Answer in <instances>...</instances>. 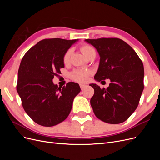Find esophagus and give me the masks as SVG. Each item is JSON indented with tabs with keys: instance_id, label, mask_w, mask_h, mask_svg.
<instances>
[{
	"instance_id": "obj_1",
	"label": "esophagus",
	"mask_w": 160,
	"mask_h": 160,
	"mask_svg": "<svg viewBox=\"0 0 160 160\" xmlns=\"http://www.w3.org/2000/svg\"><path fill=\"white\" fill-rule=\"evenodd\" d=\"M79 85H80V88H81V89H83L85 88V87L87 86V85H85V84H80Z\"/></svg>"
}]
</instances>
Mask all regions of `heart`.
Instances as JSON below:
<instances>
[{"label": "heart", "mask_w": 160, "mask_h": 160, "mask_svg": "<svg viewBox=\"0 0 160 160\" xmlns=\"http://www.w3.org/2000/svg\"><path fill=\"white\" fill-rule=\"evenodd\" d=\"M80 50L83 52V54L88 58H89L93 54H96L94 48L89 45H82L80 47ZM71 52V49H69L63 55V57H62V62L65 65H67L69 62ZM91 75V71L90 70L84 69H76L71 72L69 76L72 81L79 82V83H85V82H87L89 80Z\"/></svg>", "instance_id": "b5f03b06"}]
</instances>
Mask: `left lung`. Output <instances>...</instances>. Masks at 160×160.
<instances>
[{"instance_id":"obj_1","label":"left lung","mask_w":160,"mask_h":160,"mask_svg":"<svg viewBox=\"0 0 160 160\" xmlns=\"http://www.w3.org/2000/svg\"><path fill=\"white\" fill-rule=\"evenodd\" d=\"M100 55L99 69L94 78L109 79L107 89L90 84L94 95L90 103L95 116L110 124L124 122L138 108L144 88L142 60L128 43L118 38L86 39Z\"/></svg>"}]
</instances>
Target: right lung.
I'll list each match as a JSON object with an SVG mask.
<instances>
[{"label":"right lung","mask_w":160,"mask_h":160,"mask_svg":"<svg viewBox=\"0 0 160 160\" xmlns=\"http://www.w3.org/2000/svg\"><path fill=\"white\" fill-rule=\"evenodd\" d=\"M75 41L45 38L32 47L21 60L17 91L25 112L42 126L51 127L63 122L81 91L74 82L59 88L52 81L61 73L60 69L65 67L62 57Z\"/></svg>","instance_id":"obj_1"}]
</instances>
